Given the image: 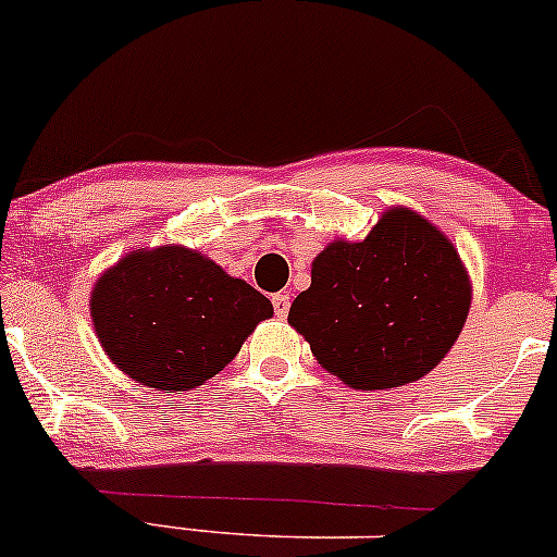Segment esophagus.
I'll return each mask as SVG.
<instances>
[{
	"mask_svg": "<svg viewBox=\"0 0 557 557\" xmlns=\"http://www.w3.org/2000/svg\"><path fill=\"white\" fill-rule=\"evenodd\" d=\"M272 308H274V313H277L280 319H285L287 311H290V296H285V293H277V296L272 298Z\"/></svg>",
	"mask_w": 557,
	"mask_h": 557,
	"instance_id": "obj_1",
	"label": "esophagus"
}]
</instances>
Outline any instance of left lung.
I'll use <instances>...</instances> for the list:
<instances>
[{"instance_id":"1","label":"left lung","mask_w":557,"mask_h":557,"mask_svg":"<svg viewBox=\"0 0 557 557\" xmlns=\"http://www.w3.org/2000/svg\"><path fill=\"white\" fill-rule=\"evenodd\" d=\"M470 300L451 240L397 207L363 240H334L313 259L311 287L293 300L287 321L347 386L394 388L441 363Z\"/></svg>"}]
</instances>
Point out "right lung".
I'll list each match as a JSON object with an SVG mask.
<instances>
[{
	"mask_svg": "<svg viewBox=\"0 0 557 557\" xmlns=\"http://www.w3.org/2000/svg\"><path fill=\"white\" fill-rule=\"evenodd\" d=\"M92 326L126 376L158 392L202 386L236 358L272 304L184 246L132 251L96 283Z\"/></svg>",
	"mask_w": 557,
	"mask_h": 557,
	"instance_id": "right-lung-1",
	"label": "right lung"
}]
</instances>
